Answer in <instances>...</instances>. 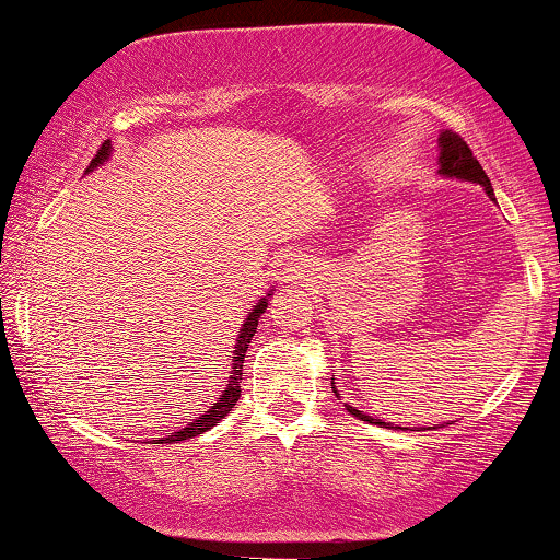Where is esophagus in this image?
Masks as SVG:
<instances>
[{
	"instance_id": "obj_1",
	"label": "esophagus",
	"mask_w": 560,
	"mask_h": 560,
	"mask_svg": "<svg viewBox=\"0 0 560 560\" xmlns=\"http://www.w3.org/2000/svg\"><path fill=\"white\" fill-rule=\"evenodd\" d=\"M314 278V267L308 265L306 259H293L291 265L282 269V288H285V291H301V288L312 285Z\"/></svg>"
}]
</instances>
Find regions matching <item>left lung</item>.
Returning a JSON list of instances; mask_svg holds the SVG:
<instances>
[{"instance_id": "8db88e82", "label": "left lung", "mask_w": 560, "mask_h": 560, "mask_svg": "<svg viewBox=\"0 0 560 560\" xmlns=\"http://www.w3.org/2000/svg\"><path fill=\"white\" fill-rule=\"evenodd\" d=\"M439 150H441V153H439V174H441V176L462 178V182H472V184L486 186V195L491 197V199H495V197H493L491 178L486 176V171H482V165L478 163V158L472 155L470 144L462 140V137H459L457 132H452V129H448V132H441V137H439ZM332 392L337 395L335 382H332ZM345 407H348L350 416H355L358 420H369V423H376V425L389 428V423H382V420L365 416V412L358 410V407H350V405H345ZM392 428H395V425H392Z\"/></svg>"}]
</instances>
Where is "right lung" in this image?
Segmentation results:
<instances>
[{"instance_id": "1", "label": "right lung", "mask_w": 560, "mask_h": 560, "mask_svg": "<svg viewBox=\"0 0 560 560\" xmlns=\"http://www.w3.org/2000/svg\"><path fill=\"white\" fill-rule=\"evenodd\" d=\"M108 155H112V142H103L98 153H95L93 161H90L88 171L98 168V165H101L103 161H108ZM269 295H272V293H267L265 299H261V301L257 303V306H254L252 312H248L244 327H241L238 340H236V350H233V355H231V369H233V371H231V376H228L225 392L218 397V402L212 405L210 410L205 412V416H199V418L195 420V423H189L186 428H182V431H176L174 436L158 439V441H161V444H171V441H186V439H191V436H199V433L210 431V428L215 425L218 420H223V418L228 416V412L233 410V405H236L238 397H241V386H238V384H241V371H244L246 348H248V342H252L254 332H257V324H259V319H261V314H265Z\"/></svg>"}]
</instances>
